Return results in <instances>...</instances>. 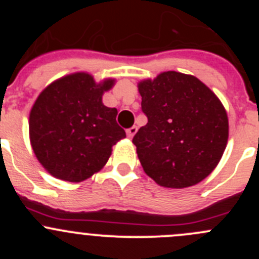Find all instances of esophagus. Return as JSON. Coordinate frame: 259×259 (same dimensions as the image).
I'll return each mask as SVG.
<instances>
[{"mask_svg": "<svg viewBox=\"0 0 259 259\" xmlns=\"http://www.w3.org/2000/svg\"><path fill=\"white\" fill-rule=\"evenodd\" d=\"M137 132H138V127L137 126H132V127H130V129H127L126 130L127 138H130V139H132V138L134 137L135 134H137Z\"/></svg>", "mask_w": 259, "mask_h": 259, "instance_id": "obj_1", "label": "esophagus"}]
</instances>
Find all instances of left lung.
<instances>
[{
    "label": "left lung",
    "instance_id": "obj_1",
    "mask_svg": "<svg viewBox=\"0 0 259 259\" xmlns=\"http://www.w3.org/2000/svg\"><path fill=\"white\" fill-rule=\"evenodd\" d=\"M148 122L133 138L151 179L165 188L192 187L214 170L228 143L227 111L193 75L165 71L138 83Z\"/></svg>",
    "mask_w": 259,
    "mask_h": 259
}]
</instances>
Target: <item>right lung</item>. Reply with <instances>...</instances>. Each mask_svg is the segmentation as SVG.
Masks as SVG:
<instances>
[{"instance_id": "obj_1", "label": "right lung", "mask_w": 259, "mask_h": 259, "mask_svg": "<svg viewBox=\"0 0 259 259\" xmlns=\"http://www.w3.org/2000/svg\"><path fill=\"white\" fill-rule=\"evenodd\" d=\"M115 79L74 72L46 86L30 111V142L41 165L57 179L79 183L100 171L126 137L103 95Z\"/></svg>"}]
</instances>
